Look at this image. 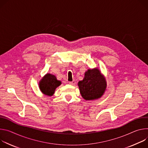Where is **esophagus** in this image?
<instances>
[{
  "mask_svg": "<svg viewBox=\"0 0 148 148\" xmlns=\"http://www.w3.org/2000/svg\"><path fill=\"white\" fill-rule=\"evenodd\" d=\"M69 84H71V85H75V84H76V82H75V80H73L72 82H69Z\"/></svg>",
  "mask_w": 148,
  "mask_h": 148,
  "instance_id": "obj_1",
  "label": "esophagus"
}]
</instances>
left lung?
Here are the masks:
<instances>
[{
    "label": "left lung",
    "mask_w": 148,
    "mask_h": 148,
    "mask_svg": "<svg viewBox=\"0 0 148 148\" xmlns=\"http://www.w3.org/2000/svg\"><path fill=\"white\" fill-rule=\"evenodd\" d=\"M80 93L86 101H94L101 98L107 88L105 76L97 68L89 69L85 73L82 80L78 84Z\"/></svg>",
    "instance_id": "obj_1"
}]
</instances>
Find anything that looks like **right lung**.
Here are the masks:
<instances>
[{"label": "right lung", "instance_id": "right-lung-1", "mask_svg": "<svg viewBox=\"0 0 148 148\" xmlns=\"http://www.w3.org/2000/svg\"><path fill=\"white\" fill-rule=\"evenodd\" d=\"M62 84V82L57 79L56 76L46 73L39 81V88L41 92L48 96H52L56 89Z\"/></svg>", "mask_w": 148, "mask_h": 148}]
</instances>
